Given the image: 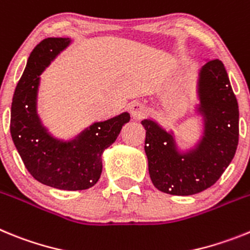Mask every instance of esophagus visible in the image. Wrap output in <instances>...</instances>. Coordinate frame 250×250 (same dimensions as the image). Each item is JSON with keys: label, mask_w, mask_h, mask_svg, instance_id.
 <instances>
[{"label": "esophagus", "mask_w": 250, "mask_h": 250, "mask_svg": "<svg viewBox=\"0 0 250 250\" xmlns=\"http://www.w3.org/2000/svg\"><path fill=\"white\" fill-rule=\"evenodd\" d=\"M129 112H131V116L133 117L134 119H141L143 116H145V105L140 102H134L129 105Z\"/></svg>", "instance_id": "1"}]
</instances>
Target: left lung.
Instances as JSON below:
<instances>
[{
    "label": "left lung",
    "instance_id": "8db88e82",
    "mask_svg": "<svg viewBox=\"0 0 250 250\" xmlns=\"http://www.w3.org/2000/svg\"><path fill=\"white\" fill-rule=\"evenodd\" d=\"M197 112L203 137L188 152L177 149L172 132L152 119H143L145 152L152 184L171 195H194L214 185L235 155L239 141V108L220 60H210L199 73Z\"/></svg>",
    "mask_w": 250,
    "mask_h": 250
}]
</instances>
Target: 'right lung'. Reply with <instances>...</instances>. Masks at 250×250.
<instances>
[{
  "label": "right lung",
  "instance_id": "obj_1",
  "mask_svg": "<svg viewBox=\"0 0 250 250\" xmlns=\"http://www.w3.org/2000/svg\"><path fill=\"white\" fill-rule=\"evenodd\" d=\"M69 38H47L30 54L11 105L10 131L19 155L35 180L59 188L77 191L92 188L102 173L104 149L129 122V113L95 122L70 141L53 137L38 114L40 74L70 44Z\"/></svg>",
  "mask_w": 250,
  "mask_h": 250
}]
</instances>
